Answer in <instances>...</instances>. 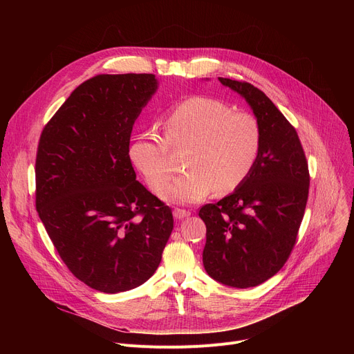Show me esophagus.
Segmentation results:
<instances>
[{"label": "esophagus", "mask_w": 354, "mask_h": 354, "mask_svg": "<svg viewBox=\"0 0 354 354\" xmlns=\"http://www.w3.org/2000/svg\"><path fill=\"white\" fill-rule=\"evenodd\" d=\"M189 215H191V212L189 211H185V209H175L174 211V216L176 219H185V218L189 216Z\"/></svg>", "instance_id": "1"}]
</instances>
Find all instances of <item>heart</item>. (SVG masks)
Instances as JSON below:
<instances>
[{"mask_svg":"<svg viewBox=\"0 0 354 354\" xmlns=\"http://www.w3.org/2000/svg\"><path fill=\"white\" fill-rule=\"evenodd\" d=\"M162 139L142 133L129 147L130 162L153 192H162L172 178L167 146L189 147L185 160L188 174L162 194L172 205L199 203L219 192L236 189L254 169L261 151L263 132L257 118L234 111L219 99L192 96L176 103L163 118Z\"/></svg>","mask_w":354,"mask_h":354,"instance_id":"b5f03b06","label":"heart"}]
</instances>
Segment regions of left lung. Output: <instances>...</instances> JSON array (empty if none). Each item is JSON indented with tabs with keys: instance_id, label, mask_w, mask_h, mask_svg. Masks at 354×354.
<instances>
[{
	"instance_id": "1",
	"label": "left lung",
	"mask_w": 354,
	"mask_h": 354,
	"mask_svg": "<svg viewBox=\"0 0 354 354\" xmlns=\"http://www.w3.org/2000/svg\"><path fill=\"white\" fill-rule=\"evenodd\" d=\"M218 79L248 103L263 142L248 178L199 209L207 225L202 261L215 281L248 288L286 264L304 216L310 175L299 135L264 93L245 82Z\"/></svg>"
}]
</instances>
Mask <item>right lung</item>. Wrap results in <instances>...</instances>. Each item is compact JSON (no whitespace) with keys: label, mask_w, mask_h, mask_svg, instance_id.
<instances>
[{"label":"right lung","mask_w":354,"mask_h":354,"mask_svg":"<svg viewBox=\"0 0 354 354\" xmlns=\"http://www.w3.org/2000/svg\"><path fill=\"white\" fill-rule=\"evenodd\" d=\"M159 87L155 74H97L43 129L35 207L80 281L116 294L153 275L174 230L172 209L136 180L132 129Z\"/></svg>","instance_id":"1"}]
</instances>
